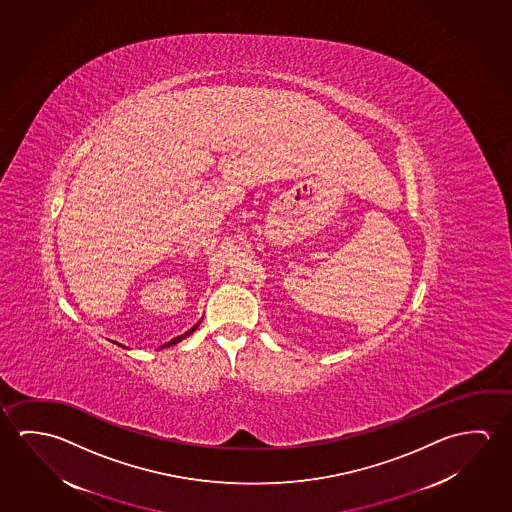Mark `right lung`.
<instances>
[{
	"instance_id": "right-lung-1",
	"label": "right lung",
	"mask_w": 512,
	"mask_h": 512,
	"mask_svg": "<svg viewBox=\"0 0 512 512\" xmlns=\"http://www.w3.org/2000/svg\"><path fill=\"white\" fill-rule=\"evenodd\" d=\"M200 323H202V319H200V321H198V323H196V325H194V327L191 328V330H187V332H185V334H182V336H178V337H175V339H171V341H169V343L162 344V346H160V348H168V346H173V344L180 343V341H182V339H185V337L191 336V334H193L194 330H196V328H198V325H200ZM116 344H119V343H116ZM119 346H123V344H119ZM123 348H126V346H123Z\"/></svg>"
}]
</instances>
